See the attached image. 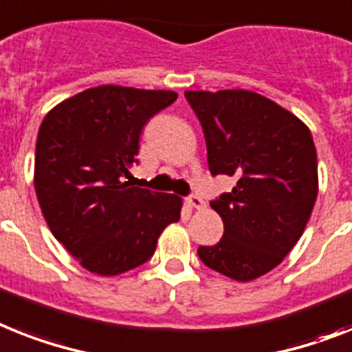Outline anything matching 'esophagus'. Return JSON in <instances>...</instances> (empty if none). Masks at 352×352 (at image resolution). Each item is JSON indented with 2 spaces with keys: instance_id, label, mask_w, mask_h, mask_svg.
I'll use <instances>...</instances> for the list:
<instances>
[{
  "instance_id": "1",
  "label": "esophagus",
  "mask_w": 352,
  "mask_h": 352,
  "mask_svg": "<svg viewBox=\"0 0 352 352\" xmlns=\"http://www.w3.org/2000/svg\"><path fill=\"white\" fill-rule=\"evenodd\" d=\"M187 205L192 208H203L205 207V201H203L201 197L197 196V194H192V196L187 197Z\"/></svg>"
}]
</instances>
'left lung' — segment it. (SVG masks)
Listing matches in <instances>:
<instances>
[{"mask_svg": "<svg viewBox=\"0 0 352 352\" xmlns=\"http://www.w3.org/2000/svg\"><path fill=\"white\" fill-rule=\"evenodd\" d=\"M207 142L212 176H235L210 201L225 232L197 255L208 268L248 283L283 263L300 239L318 194L313 136L295 115L246 89L185 91Z\"/></svg>", "mask_w": 352, "mask_h": 352, "instance_id": "1", "label": "left lung"}]
</instances>
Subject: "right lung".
Instances as JSON below:
<instances>
[{
  "label": "right lung",
  "mask_w": 352,
  "mask_h": 352,
  "mask_svg": "<svg viewBox=\"0 0 352 352\" xmlns=\"http://www.w3.org/2000/svg\"><path fill=\"white\" fill-rule=\"evenodd\" d=\"M178 93L89 88L55 106L39 127L34 185L55 239L84 268L120 275L149 261L179 219L182 197L126 182L151 117Z\"/></svg>",
  "instance_id": "1"
}]
</instances>
